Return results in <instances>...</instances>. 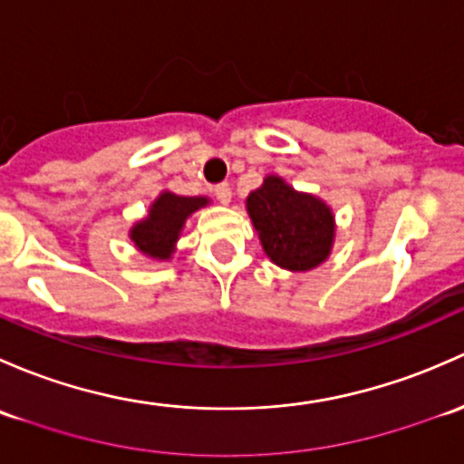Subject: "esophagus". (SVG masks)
Returning <instances> with one entry per match:
<instances>
[{
    "label": "esophagus",
    "mask_w": 464,
    "mask_h": 464,
    "mask_svg": "<svg viewBox=\"0 0 464 464\" xmlns=\"http://www.w3.org/2000/svg\"><path fill=\"white\" fill-rule=\"evenodd\" d=\"M214 197H217V200L218 203H223V205H227L232 200V188L227 183H221V185H217V188H214Z\"/></svg>",
    "instance_id": "1"
}]
</instances>
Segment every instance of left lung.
<instances>
[{"label": "left lung", "mask_w": 464, "mask_h": 464, "mask_svg": "<svg viewBox=\"0 0 464 464\" xmlns=\"http://www.w3.org/2000/svg\"><path fill=\"white\" fill-rule=\"evenodd\" d=\"M255 230L272 264L285 270H313L328 259L335 241V217L322 198L297 192L279 176L246 200Z\"/></svg>", "instance_id": "1"}]
</instances>
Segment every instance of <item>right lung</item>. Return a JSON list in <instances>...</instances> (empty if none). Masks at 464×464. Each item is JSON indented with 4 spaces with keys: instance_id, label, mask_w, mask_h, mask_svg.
<instances>
[{
    "instance_id": "right-lung-1",
    "label": "right lung",
    "mask_w": 464,
    "mask_h": 464,
    "mask_svg": "<svg viewBox=\"0 0 464 464\" xmlns=\"http://www.w3.org/2000/svg\"><path fill=\"white\" fill-rule=\"evenodd\" d=\"M209 200L205 197H179V194L162 192L150 205V214L129 230L133 246L151 259L167 261L176 250L180 230L189 214L205 208Z\"/></svg>"
}]
</instances>
